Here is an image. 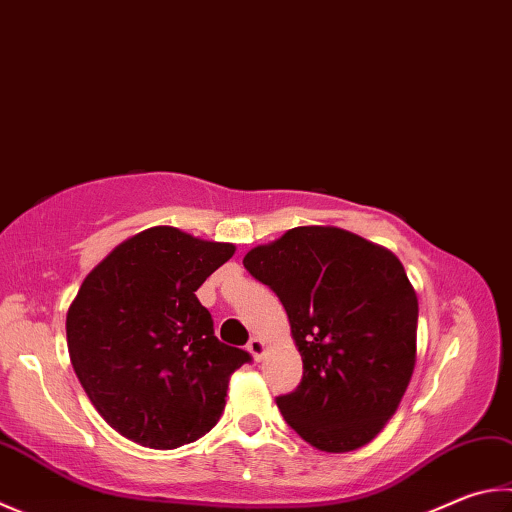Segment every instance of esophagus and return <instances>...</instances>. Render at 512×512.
Instances as JSON below:
<instances>
[{"label":"esophagus","instance_id":"esophagus-1","mask_svg":"<svg viewBox=\"0 0 512 512\" xmlns=\"http://www.w3.org/2000/svg\"><path fill=\"white\" fill-rule=\"evenodd\" d=\"M248 351L253 353V358L255 360H262L264 358V351H266V345H264V340L262 338H250L248 340Z\"/></svg>","mask_w":512,"mask_h":512}]
</instances>
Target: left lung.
I'll use <instances>...</instances> for the list:
<instances>
[{"instance_id": "1", "label": "left lung", "mask_w": 512, "mask_h": 512, "mask_svg": "<svg viewBox=\"0 0 512 512\" xmlns=\"http://www.w3.org/2000/svg\"><path fill=\"white\" fill-rule=\"evenodd\" d=\"M244 266L280 297L302 353L300 385L275 398L284 421L324 452L369 443L414 371L418 300L403 264L353 232L304 226Z\"/></svg>"}]
</instances>
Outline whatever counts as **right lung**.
Here are the masks:
<instances>
[{
	"label": "right lung",
	"instance_id": "1",
	"mask_svg": "<svg viewBox=\"0 0 512 512\" xmlns=\"http://www.w3.org/2000/svg\"><path fill=\"white\" fill-rule=\"evenodd\" d=\"M235 253L156 226L127 239L82 282L67 313L71 365L125 439L172 450L210 432L232 371L253 358L224 345L194 291Z\"/></svg>",
	"mask_w": 512,
	"mask_h": 512
}]
</instances>
